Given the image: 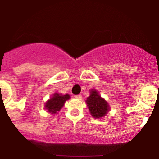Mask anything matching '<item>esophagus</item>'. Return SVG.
Returning a JSON list of instances; mask_svg holds the SVG:
<instances>
[{"mask_svg":"<svg viewBox=\"0 0 159 159\" xmlns=\"http://www.w3.org/2000/svg\"><path fill=\"white\" fill-rule=\"evenodd\" d=\"M74 97L76 98V99H82V96H81V95H76V96H75Z\"/></svg>","mask_w":159,"mask_h":159,"instance_id":"1","label":"esophagus"}]
</instances>
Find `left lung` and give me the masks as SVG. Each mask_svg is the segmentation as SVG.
Wrapping results in <instances>:
<instances>
[{
    "instance_id": "left-lung-1",
    "label": "left lung",
    "mask_w": 159,
    "mask_h": 159,
    "mask_svg": "<svg viewBox=\"0 0 159 159\" xmlns=\"http://www.w3.org/2000/svg\"><path fill=\"white\" fill-rule=\"evenodd\" d=\"M89 96L86 98V105L89 112L94 119H101L106 116L110 110V106L104 98L101 97L99 91L92 89Z\"/></svg>"
}]
</instances>
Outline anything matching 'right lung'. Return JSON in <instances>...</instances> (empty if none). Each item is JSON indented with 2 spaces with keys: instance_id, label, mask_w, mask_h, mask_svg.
<instances>
[{
  "instance_id": "obj_1",
  "label": "right lung",
  "mask_w": 159,
  "mask_h": 159,
  "mask_svg": "<svg viewBox=\"0 0 159 159\" xmlns=\"http://www.w3.org/2000/svg\"><path fill=\"white\" fill-rule=\"evenodd\" d=\"M70 99V96L69 94L63 95L62 93L56 92L46 102L44 108L50 114H57L59 111L63 107L66 101Z\"/></svg>"
}]
</instances>
